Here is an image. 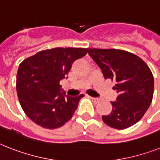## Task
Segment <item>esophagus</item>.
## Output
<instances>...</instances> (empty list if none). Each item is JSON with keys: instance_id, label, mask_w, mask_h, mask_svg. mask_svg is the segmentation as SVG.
Wrapping results in <instances>:
<instances>
[{"instance_id": "34e87169", "label": "esophagus", "mask_w": 160, "mask_h": 160, "mask_svg": "<svg viewBox=\"0 0 160 160\" xmlns=\"http://www.w3.org/2000/svg\"><path fill=\"white\" fill-rule=\"evenodd\" d=\"M90 98L95 103H98V102H99V101H100V99H99V98H94V97H90Z\"/></svg>"}]
</instances>
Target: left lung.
<instances>
[{
	"mask_svg": "<svg viewBox=\"0 0 160 160\" xmlns=\"http://www.w3.org/2000/svg\"><path fill=\"white\" fill-rule=\"evenodd\" d=\"M88 54L102 70L105 79L114 80L119 94L112 111L103 115L109 126L124 129L144 116L152 102L154 77L146 63L128 51L115 49H89Z\"/></svg>",
	"mask_w": 160,
	"mask_h": 160,
	"instance_id": "obj_1",
	"label": "left lung"
}]
</instances>
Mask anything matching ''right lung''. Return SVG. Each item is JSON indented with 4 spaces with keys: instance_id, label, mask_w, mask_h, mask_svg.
<instances>
[{
    "instance_id": "obj_1",
    "label": "right lung",
    "mask_w": 160,
    "mask_h": 160,
    "mask_svg": "<svg viewBox=\"0 0 160 160\" xmlns=\"http://www.w3.org/2000/svg\"><path fill=\"white\" fill-rule=\"evenodd\" d=\"M85 48H54L39 51L21 63L16 75V91L21 106L40 126L53 129L72 118L79 101L60 93V81L72 64L87 54Z\"/></svg>"
}]
</instances>
